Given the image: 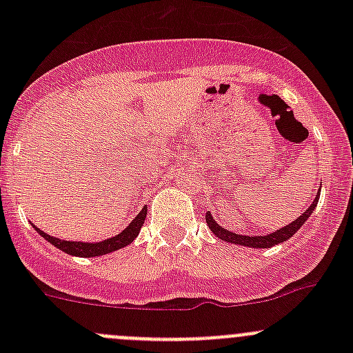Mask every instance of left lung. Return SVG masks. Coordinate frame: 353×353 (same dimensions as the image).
<instances>
[{"label": "left lung", "mask_w": 353, "mask_h": 353, "mask_svg": "<svg viewBox=\"0 0 353 353\" xmlns=\"http://www.w3.org/2000/svg\"><path fill=\"white\" fill-rule=\"evenodd\" d=\"M319 193H321V186H319L318 193H316V198L314 201H312V205L309 206L307 210H305L304 213H302L301 216H297V219L294 220V222H290L288 225L282 227L280 230H276V232L273 234H266V236H241V234H236V232H230V230L223 229V227H220L219 223L215 222V219L212 216V213H206L205 219H206V223H208L210 230H212L213 234H215L219 239L225 241V243H230V244H239V245H248V248H259V249H265V248H273V245L276 244H282L283 241L290 239L292 236H294L295 232H297L299 229H301L302 225H304L305 220L311 216V213L314 212V208L318 206V199H319Z\"/></svg>", "instance_id": "left-lung-1"}]
</instances>
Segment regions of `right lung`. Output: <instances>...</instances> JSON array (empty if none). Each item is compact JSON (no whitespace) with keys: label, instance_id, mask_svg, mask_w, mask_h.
I'll return each mask as SVG.
<instances>
[{"label":"right lung","instance_id":"obj_1","mask_svg":"<svg viewBox=\"0 0 353 353\" xmlns=\"http://www.w3.org/2000/svg\"><path fill=\"white\" fill-rule=\"evenodd\" d=\"M145 219H147V206H143V208H141V212L134 216L133 222H131L130 225L123 230V232H119L117 236L110 237V239L101 241V243L63 241V239H58V237H52V236H49V234L42 232V230L37 229L34 223H32V227H34V229L37 230V232L41 234L46 241H48V243H51L58 249H61V251L66 252V254L80 256V258H95V256L109 254V252L117 251V249H121V248H126L128 244L133 243V241L138 237V234H140V229H141V225H143Z\"/></svg>","mask_w":353,"mask_h":353}]
</instances>
